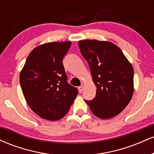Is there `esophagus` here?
Wrapping results in <instances>:
<instances>
[{
	"instance_id": "esophagus-1",
	"label": "esophagus",
	"mask_w": 154,
	"mask_h": 154,
	"mask_svg": "<svg viewBox=\"0 0 154 154\" xmlns=\"http://www.w3.org/2000/svg\"><path fill=\"white\" fill-rule=\"evenodd\" d=\"M84 85H82L81 86H79V93H82V91H83V89H84Z\"/></svg>"
}]
</instances>
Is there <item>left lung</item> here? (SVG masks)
Masks as SVG:
<instances>
[{
	"mask_svg": "<svg viewBox=\"0 0 154 154\" xmlns=\"http://www.w3.org/2000/svg\"><path fill=\"white\" fill-rule=\"evenodd\" d=\"M88 61L96 95L85 100L95 116L106 119L121 113L128 105L134 92L133 67L115 44L96 40L78 43Z\"/></svg>",
	"mask_w": 154,
	"mask_h": 154,
	"instance_id": "left-lung-1",
	"label": "left lung"
}]
</instances>
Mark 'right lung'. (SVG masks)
<instances>
[{"label": "right lung", "mask_w": 154, "mask_h": 154, "mask_svg": "<svg viewBox=\"0 0 154 154\" xmlns=\"http://www.w3.org/2000/svg\"><path fill=\"white\" fill-rule=\"evenodd\" d=\"M72 42H52L35 48L28 56L19 75L26 103L43 119L63 118L78 94L66 82L62 60Z\"/></svg>", "instance_id": "add662e5"}]
</instances>
